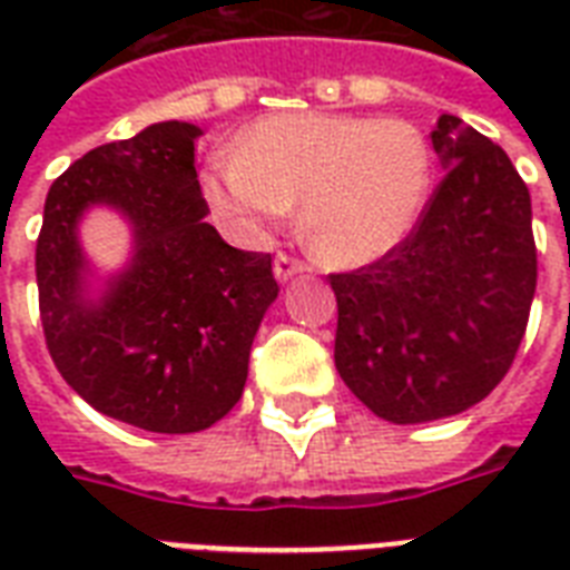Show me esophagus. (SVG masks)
<instances>
[{
	"label": "esophagus",
	"instance_id": "obj_1",
	"mask_svg": "<svg viewBox=\"0 0 570 570\" xmlns=\"http://www.w3.org/2000/svg\"><path fill=\"white\" fill-rule=\"evenodd\" d=\"M298 272H304V266L298 263V259L289 257V254H277V257H275V277L281 281V284L293 281Z\"/></svg>",
	"mask_w": 570,
	"mask_h": 570
}]
</instances>
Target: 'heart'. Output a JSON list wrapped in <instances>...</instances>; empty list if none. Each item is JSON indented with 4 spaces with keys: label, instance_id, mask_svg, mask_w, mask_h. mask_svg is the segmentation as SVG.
Returning a JSON list of instances; mask_svg holds the SVG:
<instances>
[{
    "label": "heart",
    "instance_id": "1",
    "mask_svg": "<svg viewBox=\"0 0 570 570\" xmlns=\"http://www.w3.org/2000/svg\"><path fill=\"white\" fill-rule=\"evenodd\" d=\"M213 215L259 239L302 197V233L328 266L387 257L414 233L432 191V147L414 124L343 111L268 115L200 174Z\"/></svg>",
    "mask_w": 570,
    "mask_h": 570
}]
</instances>
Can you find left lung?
<instances>
[{"mask_svg":"<svg viewBox=\"0 0 570 570\" xmlns=\"http://www.w3.org/2000/svg\"><path fill=\"white\" fill-rule=\"evenodd\" d=\"M441 183L396 250L337 295L334 364L396 425L461 414L503 381L535 295L530 189L500 147L455 115L432 132Z\"/></svg>","mask_w":570,"mask_h":570,"instance_id":"left-lung-1","label":"left lung"}]
</instances>
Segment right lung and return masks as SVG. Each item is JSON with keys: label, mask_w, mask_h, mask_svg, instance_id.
Wrapping results in <instances>:
<instances>
[{"label": "right lung", "mask_w": 570, "mask_h": 570, "mask_svg": "<svg viewBox=\"0 0 570 570\" xmlns=\"http://www.w3.org/2000/svg\"><path fill=\"white\" fill-rule=\"evenodd\" d=\"M200 136L195 124L163 120L94 147L43 206L35 268L49 355L88 405L145 432H204L230 414L277 298L272 254L230 248L206 222ZM97 205L130 227L128 263L109 276L78 233Z\"/></svg>", "instance_id": "obj_1"}]
</instances>
